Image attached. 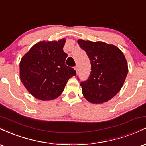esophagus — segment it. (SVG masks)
<instances>
[{"instance_id":"obj_1","label":"esophagus","mask_w":146,"mask_h":146,"mask_svg":"<svg viewBox=\"0 0 146 146\" xmlns=\"http://www.w3.org/2000/svg\"><path fill=\"white\" fill-rule=\"evenodd\" d=\"M75 71H76V72L77 73H78V66H75Z\"/></svg>"}]
</instances>
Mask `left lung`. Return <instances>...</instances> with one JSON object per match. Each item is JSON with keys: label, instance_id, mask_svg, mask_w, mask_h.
<instances>
[{"label": "left lung", "instance_id": "8db88e82", "mask_svg": "<svg viewBox=\"0 0 146 146\" xmlns=\"http://www.w3.org/2000/svg\"><path fill=\"white\" fill-rule=\"evenodd\" d=\"M78 42L91 64L88 80L80 83L83 95L90 103L108 102L119 92L128 75V64L123 52L104 42L78 40Z\"/></svg>", "mask_w": 146, "mask_h": 146}]
</instances>
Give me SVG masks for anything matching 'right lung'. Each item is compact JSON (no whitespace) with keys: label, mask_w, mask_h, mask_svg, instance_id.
<instances>
[{"label":"right lung","mask_w":146,"mask_h":146,"mask_svg":"<svg viewBox=\"0 0 146 146\" xmlns=\"http://www.w3.org/2000/svg\"><path fill=\"white\" fill-rule=\"evenodd\" d=\"M65 39L40 42L33 45L20 62L22 83L33 97L47 101L63 92L68 79L76 75L65 64L67 54L63 51Z\"/></svg>","instance_id":"add662e5"}]
</instances>
